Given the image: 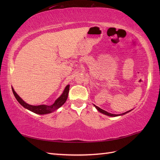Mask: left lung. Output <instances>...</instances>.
Returning a JSON list of instances; mask_svg holds the SVG:
<instances>
[{
  "mask_svg": "<svg viewBox=\"0 0 160 160\" xmlns=\"http://www.w3.org/2000/svg\"><path fill=\"white\" fill-rule=\"evenodd\" d=\"M93 105L95 106V108H96L97 109H98V111H99L100 113H103V114H104V115H108V116H110V117H117V116L123 115H125V113H128V112H129V111H132V110H129V111H126V112H125V113H122V114H112V113H110L108 112V111H105V110H103V109H102L99 108V107H98V106H96L95 105Z\"/></svg>",
  "mask_w": 160,
  "mask_h": 160,
  "instance_id": "left-lung-1",
  "label": "left lung"
}]
</instances>
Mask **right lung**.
Segmentation results:
<instances>
[{"instance_id":"right-lung-1","label":"right lung","mask_w":160,"mask_h":160,"mask_svg":"<svg viewBox=\"0 0 160 160\" xmlns=\"http://www.w3.org/2000/svg\"><path fill=\"white\" fill-rule=\"evenodd\" d=\"M69 87H70L69 85H67L65 87L63 92H62V93L61 95L59 98H58L55 100V103L51 105H29V104L27 103L25 101H24L20 98V97L18 95V94L16 93L15 91L14 90V89L12 88V90L14 97H15V98L18 101V102L20 103L23 108H25V109L29 110L35 113L39 114V115H45V114L51 113L53 112V111H56L57 109L61 108V106L65 103L67 98H68Z\"/></svg>"}]
</instances>
